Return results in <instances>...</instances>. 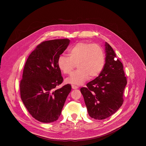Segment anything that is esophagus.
I'll use <instances>...</instances> for the list:
<instances>
[{
    "label": "esophagus",
    "instance_id": "34e87169",
    "mask_svg": "<svg viewBox=\"0 0 146 146\" xmlns=\"http://www.w3.org/2000/svg\"><path fill=\"white\" fill-rule=\"evenodd\" d=\"M71 86H72V88L73 89H78V88H79V87H78V86L75 85H72Z\"/></svg>",
    "mask_w": 146,
    "mask_h": 146
}]
</instances>
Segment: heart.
I'll return each instance as SVG.
<instances>
[{"instance_id": "obj_1", "label": "heart", "mask_w": 146, "mask_h": 146, "mask_svg": "<svg viewBox=\"0 0 146 146\" xmlns=\"http://www.w3.org/2000/svg\"><path fill=\"white\" fill-rule=\"evenodd\" d=\"M68 56L61 55L57 60L59 69L66 75L70 74L77 64L78 69L66 80L68 83L80 85L89 77L98 76L104 67V52L97 44L78 42L69 49Z\"/></svg>"}]
</instances>
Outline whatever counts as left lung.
<instances>
[{
  "label": "left lung",
  "mask_w": 146,
  "mask_h": 146,
  "mask_svg": "<svg viewBox=\"0 0 146 146\" xmlns=\"http://www.w3.org/2000/svg\"><path fill=\"white\" fill-rule=\"evenodd\" d=\"M106 60L100 75L80 89L89 115L96 120L105 119L115 113L124 102L127 84L123 63L116 60L112 47L105 42Z\"/></svg>",
  "instance_id": "left-lung-1"
}]
</instances>
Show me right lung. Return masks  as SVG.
Returning <instances> with one entry per match:
<instances>
[{"label":"right lung","mask_w":146,"mask_h":146,"mask_svg":"<svg viewBox=\"0 0 146 146\" xmlns=\"http://www.w3.org/2000/svg\"><path fill=\"white\" fill-rule=\"evenodd\" d=\"M70 42L68 39L42 42L25 63L20 84L21 100L31 115L42 123L58 119L71 90L70 84L56 89L63 80L57 60Z\"/></svg>","instance_id":"right-lung-1"}]
</instances>
